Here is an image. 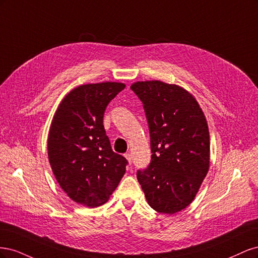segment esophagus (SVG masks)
<instances>
[{
	"mask_svg": "<svg viewBox=\"0 0 258 258\" xmlns=\"http://www.w3.org/2000/svg\"><path fill=\"white\" fill-rule=\"evenodd\" d=\"M124 157H126V159L128 160V162H129V163H131L132 158H131V155H130V154H124Z\"/></svg>",
	"mask_w": 258,
	"mask_h": 258,
	"instance_id": "1",
	"label": "esophagus"
}]
</instances>
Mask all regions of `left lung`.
<instances>
[{"mask_svg": "<svg viewBox=\"0 0 258 258\" xmlns=\"http://www.w3.org/2000/svg\"><path fill=\"white\" fill-rule=\"evenodd\" d=\"M150 129L152 160L137 177L155 211L174 214L191 204L210 166L204 112L188 91L160 81L137 82Z\"/></svg>", "mask_w": 258, "mask_h": 258, "instance_id": "left-lung-1", "label": "left lung"}]
</instances>
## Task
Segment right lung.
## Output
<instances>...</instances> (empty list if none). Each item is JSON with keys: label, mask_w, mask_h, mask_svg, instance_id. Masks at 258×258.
Listing matches in <instances>:
<instances>
[{"label": "right lung", "mask_w": 258, "mask_h": 258, "mask_svg": "<svg viewBox=\"0 0 258 258\" xmlns=\"http://www.w3.org/2000/svg\"><path fill=\"white\" fill-rule=\"evenodd\" d=\"M124 87L112 82L79 86L53 116L47 142L52 172L68 196L85 207L105 204L126 172L128 161L113 152L103 126L106 106Z\"/></svg>", "instance_id": "1"}]
</instances>
